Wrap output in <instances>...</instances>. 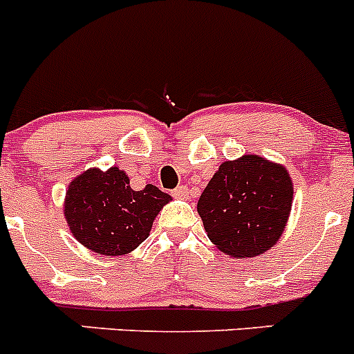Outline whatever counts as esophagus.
<instances>
[{
  "instance_id": "esophagus-1",
  "label": "esophagus",
  "mask_w": 354,
  "mask_h": 354,
  "mask_svg": "<svg viewBox=\"0 0 354 354\" xmlns=\"http://www.w3.org/2000/svg\"><path fill=\"white\" fill-rule=\"evenodd\" d=\"M174 194L175 198H179V200H186L187 198V187L186 186H179V187H175L174 189Z\"/></svg>"
}]
</instances>
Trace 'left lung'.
Segmentation results:
<instances>
[{"label": "left lung", "mask_w": 354, "mask_h": 354, "mask_svg": "<svg viewBox=\"0 0 354 354\" xmlns=\"http://www.w3.org/2000/svg\"><path fill=\"white\" fill-rule=\"evenodd\" d=\"M290 174L257 154L224 161L198 200L212 243L234 259L268 252L283 234L292 210Z\"/></svg>", "instance_id": "1"}]
</instances>
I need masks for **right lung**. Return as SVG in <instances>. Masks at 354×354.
<instances>
[{"mask_svg":"<svg viewBox=\"0 0 354 354\" xmlns=\"http://www.w3.org/2000/svg\"><path fill=\"white\" fill-rule=\"evenodd\" d=\"M170 200L153 184L133 191L129 175L118 167L88 168L67 187L64 215L83 247L116 257L130 254L149 236L158 212Z\"/></svg>","mask_w":354,"mask_h":354,"instance_id":"add662e5","label":"right lung"}]
</instances>
